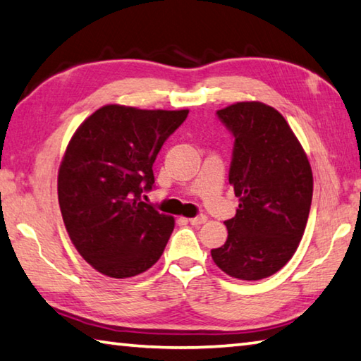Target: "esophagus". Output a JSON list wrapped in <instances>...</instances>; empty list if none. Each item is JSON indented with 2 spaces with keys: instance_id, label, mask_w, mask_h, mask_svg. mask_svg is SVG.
Instances as JSON below:
<instances>
[{
  "instance_id": "34e87169",
  "label": "esophagus",
  "mask_w": 361,
  "mask_h": 361,
  "mask_svg": "<svg viewBox=\"0 0 361 361\" xmlns=\"http://www.w3.org/2000/svg\"><path fill=\"white\" fill-rule=\"evenodd\" d=\"M188 221H189V224H192V226H200V224H204L207 221V216L205 215H199V216L189 218Z\"/></svg>"
}]
</instances>
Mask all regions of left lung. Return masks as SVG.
Masks as SVG:
<instances>
[{
	"label": "left lung",
	"mask_w": 361,
	"mask_h": 361,
	"mask_svg": "<svg viewBox=\"0 0 361 361\" xmlns=\"http://www.w3.org/2000/svg\"><path fill=\"white\" fill-rule=\"evenodd\" d=\"M216 114L234 137L229 183L239 209L224 221L228 239L212 250V258L231 277L261 280L280 271L302 239L312 202V169L276 108L237 102Z\"/></svg>",
	"instance_id": "8db88e82"
}]
</instances>
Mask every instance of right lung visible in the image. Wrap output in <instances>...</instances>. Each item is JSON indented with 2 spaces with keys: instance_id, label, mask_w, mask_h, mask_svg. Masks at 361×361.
<instances>
[{
  "instance_id": "add662e5",
  "label": "right lung",
  "mask_w": 361,
  "mask_h": 361,
  "mask_svg": "<svg viewBox=\"0 0 361 361\" xmlns=\"http://www.w3.org/2000/svg\"><path fill=\"white\" fill-rule=\"evenodd\" d=\"M189 109L105 105L78 127L59 169L66 232L79 255L103 276L127 279L156 264L173 216L142 200L154 185L157 152Z\"/></svg>"
}]
</instances>
